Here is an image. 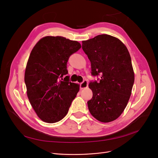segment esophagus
<instances>
[{"label": "esophagus", "instance_id": "esophagus-1", "mask_svg": "<svg viewBox=\"0 0 158 158\" xmlns=\"http://www.w3.org/2000/svg\"><path fill=\"white\" fill-rule=\"evenodd\" d=\"M88 86V82L87 80H84L83 82L80 84V89H84Z\"/></svg>", "mask_w": 158, "mask_h": 158}]
</instances>
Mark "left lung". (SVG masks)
<instances>
[{
    "instance_id": "left-lung-1",
    "label": "left lung",
    "mask_w": 158,
    "mask_h": 158,
    "mask_svg": "<svg viewBox=\"0 0 158 158\" xmlns=\"http://www.w3.org/2000/svg\"><path fill=\"white\" fill-rule=\"evenodd\" d=\"M82 49L91 62V74L101 77L89 84L93 92L89 111L99 121H113L125 109L135 82L130 54L120 40L107 34L83 41Z\"/></svg>"
}]
</instances>
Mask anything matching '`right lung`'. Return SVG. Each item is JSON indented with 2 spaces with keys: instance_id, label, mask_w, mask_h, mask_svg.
Wrapping results in <instances>:
<instances>
[{
  "instance_id": "add662e5",
  "label": "right lung",
  "mask_w": 158,
  "mask_h": 158,
  "mask_svg": "<svg viewBox=\"0 0 158 158\" xmlns=\"http://www.w3.org/2000/svg\"><path fill=\"white\" fill-rule=\"evenodd\" d=\"M81 48L80 43L60 36H47L38 41L28 59L24 76L27 95L42 121L56 123L67 114L80 87L71 82L67 62Z\"/></svg>"
}]
</instances>
